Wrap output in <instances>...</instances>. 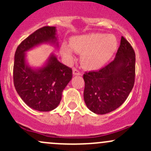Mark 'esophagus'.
<instances>
[{
  "mask_svg": "<svg viewBox=\"0 0 151 151\" xmlns=\"http://www.w3.org/2000/svg\"><path fill=\"white\" fill-rule=\"evenodd\" d=\"M73 74L74 76H80L82 75V73L77 68H73Z\"/></svg>",
  "mask_w": 151,
  "mask_h": 151,
  "instance_id": "obj_1",
  "label": "esophagus"
}]
</instances>
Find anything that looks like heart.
Segmentation results:
<instances>
[{"label":"heart","mask_w":151,"mask_h":151,"mask_svg":"<svg viewBox=\"0 0 151 151\" xmlns=\"http://www.w3.org/2000/svg\"><path fill=\"white\" fill-rule=\"evenodd\" d=\"M118 48V41L113 34L92 33L76 36L70 41V46L63 43L62 55L68 60L74 59L73 50L82 54V63L87 69L96 70L107 63Z\"/></svg>","instance_id":"b5f03b06"}]
</instances>
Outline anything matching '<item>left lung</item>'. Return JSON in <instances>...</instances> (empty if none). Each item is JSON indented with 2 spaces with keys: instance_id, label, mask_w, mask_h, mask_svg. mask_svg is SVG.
Returning <instances> with one entry per match:
<instances>
[{
  "instance_id": "8db88e82",
  "label": "left lung",
  "mask_w": 151,
  "mask_h": 151,
  "mask_svg": "<svg viewBox=\"0 0 151 151\" xmlns=\"http://www.w3.org/2000/svg\"><path fill=\"white\" fill-rule=\"evenodd\" d=\"M135 53L123 36L115 59L98 71L83 75L84 100L91 112L104 115L126 101L134 84Z\"/></svg>"
}]
</instances>
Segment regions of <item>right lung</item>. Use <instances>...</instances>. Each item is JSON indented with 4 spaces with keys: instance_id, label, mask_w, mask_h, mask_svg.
<instances>
[{
    "instance_id": "add662e5",
    "label": "right lung",
    "mask_w": 151,
    "mask_h": 151,
    "mask_svg": "<svg viewBox=\"0 0 151 151\" xmlns=\"http://www.w3.org/2000/svg\"><path fill=\"white\" fill-rule=\"evenodd\" d=\"M56 27L45 26L30 34L17 47L14 55L13 78L18 95L28 106L40 112L55 109L62 92L72 78V70L50 54L38 68L27 62L26 52L43 44L58 47Z\"/></svg>"
}]
</instances>
